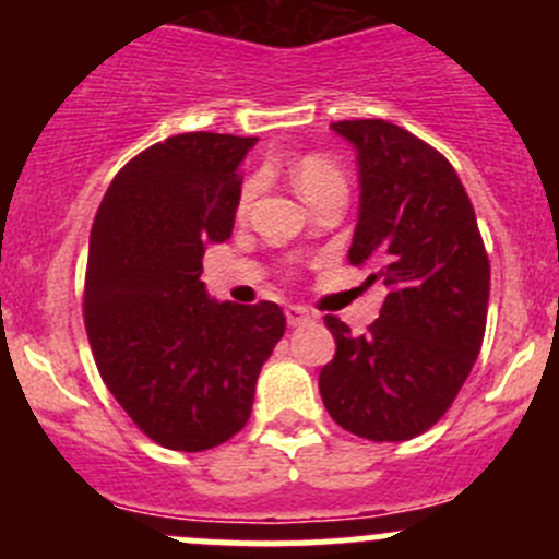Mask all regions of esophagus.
I'll use <instances>...</instances> for the list:
<instances>
[{
    "label": "esophagus",
    "mask_w": 559,
    "mask_h": 559,
    "mask_svg": "<svg viewBox=\"0 0 559 559\" xmlns=\"http://www.w3.org/2000/svg\"><path fill=\"white\" fill-rule=\"evenodd\" d=\"M286 321H289L292 326L306 324V321H311V311L302 306H286Z\"/></svg>",
    "instance_id": "1"
}]
</instances>
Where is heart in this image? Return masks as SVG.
<instances>
[{
    "instance_id": "obj_1",
    "label": "heart",
    "mask_w": 559,
    "mask_h": 559,
    "mask_svg": "<svg viewBox=\"0 0 559 559\" xmlns=\"http://www.w3.org/2000/svg\"><path fill=\"white\" fill-rule=\"evenodd\" d=\"M289 178L308 205L319 200L321 194H326V191L346 189V178H343L341 167L321 154H306V156H300V159L292 162ZM257 191H259V180L248 178L243 183V189H240V197H238V213H246L248 207H251Z\"/></svg>"
}]
</instances>
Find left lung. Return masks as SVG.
Masks as SVG:
<instances>
[{
    "instance_id": "left-lung-1",
    "label": "left lung",
    "mask_w": 559,
    "mask_h": 559,
    "mask_svg": "<svg viewBox=\"0 0 559 559\" xmlns=\"http://www.w3.org/2000/svg\"><path fill=\"white\" fill-rule=\"evenodd\" d=\"M354 143L359 218L348 262L386 286L381 316L352 335L324 316L335 357L321 368L324 408L368 441L430 430L481 352L489 257L465 186L441 151L381 118L332 123Z\"/></svg>"
}]
</instances>
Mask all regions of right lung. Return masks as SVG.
Segmentation results:
<instances>
[{"instance_id": "right-lung-1", "label": "right lung", "mask_w": 559, "mask_h": 559, "mask_svg": "<svg viewBox=\"0 0 559 559\" xmlns=\"http://www.w3.org/2000/svg\"><path fill=\"white\" fill-rule=\"evenodd\" d=\"M253 143L186 132L151 145L118 170L94 218L83 286L94 362L140 432L173 452L243 430L286 330L275 302H213L200 281L205 243L233 235Z\"/></svg>"}]
</instances>
